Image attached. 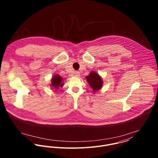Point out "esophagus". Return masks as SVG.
<instances>
[{
	"instance_id": "esophagus-1",
	"label": "esophagus",
	"mask_w": 158,
	"mask_h": 158,
	"mask_svg": "<svg viewBox=\"0 0 158 158\" xmlns=\"http://www.w3.org/2000/svg\"><path fill=\"white\" fill-rule=\"evenodd\" d=\"M75 76L77 77H80V72L76 71V72H75Z\"/></svg>"
}]
</instances>
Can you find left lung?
<instances>
[{"label": "left lung", "mask_w": 158, "mask_h": 158, "mask_svg": "<svg viewBox=\"0 0 158 158\" xmlns=\"http://www.w3.org/2000/svg\"><path fill=\"white\" fill-rule=\"evenodd\" d=\"M86 79L94 92H96L102 88L103 81L102 77L97 72H91L89 75L86 77Z\"/></svg>", "instance_id": "1"}]
</instances>
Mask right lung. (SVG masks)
<instances>
[{
  "instance_id": "obj_1",
  "label": "right lung",
  "mask_w": 158,
  "mask_h": 158,
  "mask_svg": "<svg viewBox=\"0 0 158 158\" xmlns=\"http://www.w3.org/2000/svg\"><path fill=\"white\" fill-rule=\"evenodd\" d=\"M63 78H62L60 75L55 74L53 76L51 79L50 86L52 89H55V90L59 89L60 88H62L64 85L63 83Z\"/></svg>"
}]
</instances>
